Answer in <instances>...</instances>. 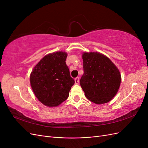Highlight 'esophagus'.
<instances>
[{"label": "esophagus", "mask_w": 148, "mask_h": 148, "mask_svg": "<svg viewBox=\"0 0 148 148\" xmlns=\"http://www.w3.org/2000/svg\"><path fill=\"white\" fill-rule=\"evenodd\" d=\"M75 84H78L79 82V77H77L75 78Z\"/></svg>", "instance_id": "obj_1"}]
</instances>
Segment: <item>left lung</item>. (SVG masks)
<instances>
[{
    "instance_id": "8db88e82",
    "label": "left lung",
    "mask_w": 148,
    "mask_h": 148,
    "mask_svg": "<svg viewBox=\"0 0 148 148\" xmlns=\"http://www.w3.org/2000/svg\"><path fill=\"white\" fill-rule=\"evenodd\" d=\"M84 73L80 85L87 99L97 104L109 102L121 82L120 71L112 61L98 52L83 54Z\"/></svg>"
}]
</instances>
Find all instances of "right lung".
Listing matches in <instances>:
<instances>
[{"mask_svg": "<svg viewBox=\"0 0 148 148\" xmlns=\"http://www.w3.org/2000/svg\"><path fill=\"white\" fill-rule=\"evenodd\" d=\"M67 54L56 52L44 57L30 75V83L35 96L49 107L59 106L69 96L75 83L65 63Z\"/></svg>", "mask_w": 148, "mask_h": 148, "instance_id": "obj_1", "label": "right lung"}]
</instances>
